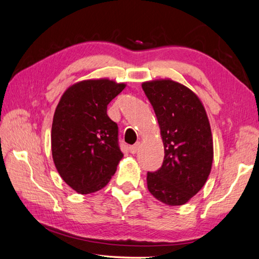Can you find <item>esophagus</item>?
<instances>
[{
    "label": "esophagus",
    "instance_id": "1",
    "mask_svg": "<svg viewBox=\"0 0 259 259\" xmlns=\"http://www.w3.org/2000/svg\"><path fill=\"white\" fill-rule=\"evenodd\" d=\"M140 143H136L135 145H131V147L129 148V150H130V153H132V154H136L137 152L139 151V149H140Z\"/></svg>",
    "mask_w": 259,
    "mask_h": 259
}]
</instances>
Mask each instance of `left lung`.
I'll return each mask as SVG.
<instances>
[{
    "mask_svg": "<svg viewBox=\"0 0 259 259\" xmlns=\"http://www.w3.org/2000/svg\"><path fill=\"white\" fill-rule=\"evenodd\" d=\"M164 144L160 169L148 171V189L168 205L188 202L208 180L213 161V141L207 112L186 86L171 79L144 82Z\"/></svg>",
    "mask_w": 259,
    "mask_h": 259,
    "instance_id": "left-lung-1",
    "label": "left lung"
}]
</instances>
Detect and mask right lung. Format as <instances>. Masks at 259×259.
<instances>
[{"mask_svg": "<svg viewBox=\"0 0 259 259\" xmlns=\"http://www.w3.org/2000/svg\"><path fill=\"white\" fill-rule=\"evenodd\" d=\"M125 88L107 78L73 84L59 102L51 128L52 158L58 173L78 194L101 190L116 173L123 154L118 125L107 105Z\"/></svg>", "mask_w": 259, "mask_h": 259, "instance_id": "obj_1", "label": "right lung"}]
</instances>
